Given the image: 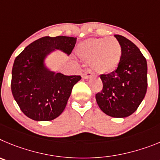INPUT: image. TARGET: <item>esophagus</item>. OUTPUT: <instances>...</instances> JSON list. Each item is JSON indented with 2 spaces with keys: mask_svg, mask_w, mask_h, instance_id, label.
I'll list each match as a JSON object with an SVG mask.
<instances>
[{
  "mask_svg": "<svg viewBox=\"0 0 160 160\" xmlns=\"http://www.w3.org/2000/svg\"><path fill=\"white\" fill-rule=\"evenodd\" d=\"M92 77V72L90 70H86V71L83 73V75H82V78L85 79V80L91 78Z\"/></svg>",
  "mask_w": 160,
  "mask_h": 160,
  "instance_id": "esophagus-1",
  "label": "esophagus"
}]
</instances>
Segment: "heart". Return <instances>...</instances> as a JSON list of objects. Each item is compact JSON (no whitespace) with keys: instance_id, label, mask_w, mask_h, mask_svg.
Segmentation results:
<instances>
[{"instance_id":"heart-1","label":"heart","mask_w":160,"mask_h":160,"mask_svg":"<svg viewBox=\"0 0 160 160\" xmlns=\"http://www.w3.org/2000/svg\"><path fill=\"white\" fill-rule=\"evenodd\" d=\"M77 54L82 60L90 62L95 72L105 74L113 72L119 66L122 48L114 37L88 38L79 44Z\"/></svg>"}]
</instances>
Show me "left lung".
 Listing matches in <instances>:
<instances>
[{
	"label": "left lung",
	"instance_id": "8db88e82",
	"mask_svg": "<svg viewBox=\"0 0 160 160\" xmlns=\"http://www.w3.org/2000/svg\"><path fill=\"white\" fill-rule=\"evenodd\" d=\"M115 37L121 45V60L115 71L100 75L103 89L96 95V100L106 115L124 118L137 110L146 95L148 64L134 43L123 36Z\"/></svg>",
	"mask_w": 160,
	"mask_h": 160
}]
</instances>
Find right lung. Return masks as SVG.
I'll use <instances>...</instances> for the list:
<instances>
[{
    "label": "right lung",
    "instance_id": "obj_1",
    "mask_svg": "<svg viewBox=\"0 0 160 160\" xmlns=\"http://www.w3.org/2000/svg\"><path fill=\"white\" fill-rule=\"evenodd\" d=\"M76 42L77 37H41L28 44L16 57L11 89L16 102L28 118L49 121L64 110L73 86L81 77L51 71L44 60L56 49L70 55Z\"/></svg>",
    "mask_w": 160,
    "mask_h": 160
}]
</instances>
